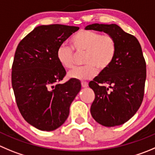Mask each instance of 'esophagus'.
<instances>
[{"label": "esophagus", "mask_w": 155, "mask_h": 155, "mask_svg": "<svg viewBox=\"0 0 155 155\" xmlns=\"http://www.w3.org/2000/svg\"><path fill=\"white\" fill-rule=\"evenodd\" d=\"M81 86H82V87H88V83H87V82L82 81L81 82Z\"/></svg>", "instance_id": "obj_1"}]
</instances>
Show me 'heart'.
<instances>
[{"label":"heart","mask_w":155,"mask_h":155,"mask_svg":"<svg viewBox=\"0 0 155 155\" xmlns=\"http://www.w3.org/2000/svg\"><path fill=\"white\" fill-rule=\"evenodd\" d=\"M77 52H85L83 67L74 68L69 78L78 81L89 80L97 75L99 68L105 71L111 66L117 53L116 40L112 35L93 30H81L71 39ZM57 59L64 68H71L74 64L75 53L70 46L61 44L56 52Z\"/></svg>","instance_id":"b5f03b06"}]
</instances>
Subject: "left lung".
<instances>
[{"label":"left lung","mask_w":155,"mask_h":155,"mask_svg":"<svg viewBox=\"0 0 155 155\" xmlns=\"http://www.w3.org/2000/svg\"><path fill=\"white\" fill-rule=\"evenodd\" d=\"M85 29L104 31L117 43L113 64L89 83L95 94L91 116L107 127L124 124L138 111L144 98L146 63L141 45L136 37L116 24L94 23Z\"/></svg>","instance_id":"8db88e82"}]
</instances>
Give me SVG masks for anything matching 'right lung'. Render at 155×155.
I'll return each instance as SVG.
<instances>
[{"label": "right lung", "mask_w": 155, "mask_h": 155, "mask_svg": "<svg viewBox=\"0 0 155 155\" xmlns=\"http://www.w3.org/2000/svg\"><path fill=\"white\" fill-rule=\"evenodd\" d=\"M78 29L66 25H42L17 45L11 73L16 103L23 119L39 130L60 127L81 91V84L75 79L59 84L66 71L56 56L58 46Z\"/></svg>", "instance_id": "add662e5"}]
</instances>
